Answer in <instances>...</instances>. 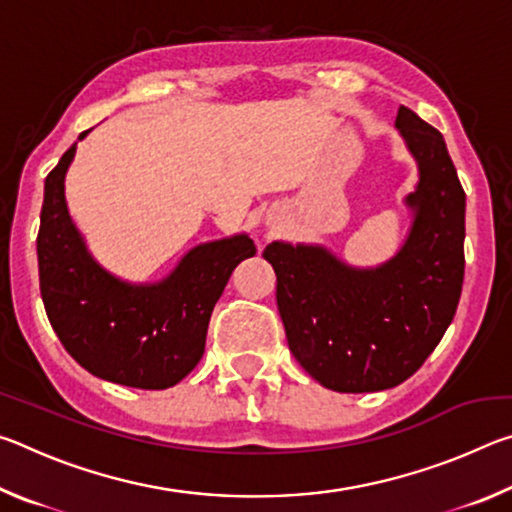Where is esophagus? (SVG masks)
Returning <instances> with one entry per match:
<instances>
[{
  "mask_svg": "<svg viewBox=\"0 0 512 512\" xmlns=\"http://www.w3.org/2000/svg\"><path fill=\"white\" fill-rule=\"evenodd\" d=\"M268 223H273V216H268Z\"/></svg>",
  "mask_w": 512,
  "mask_h": 512,
  "instance_id": "obj_1",
  "label": "esophagus"
}]
</instances>
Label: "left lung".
Instances as JSON below:
<instances>
[{"instance_id": "obj_1", "label": "left lung", "mask_w": 512, "mask_h": 512, "mask_svg": "<svg viewBox=\"0 0 512 512\" xmlns=\"http://www.w3.org/2000/svg\"><path fill=\"white\" fill-rule=\"evenodd\" d=\"M418 164L406 194L411 228L384 264L357 268L320 244L273 241L289 350L320 386L375 393L402 384L436 350L454 320L465 271V192L436 128L400 106L395 119Z\"/></svg>"}]
</instances>
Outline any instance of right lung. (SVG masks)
Listing matches in <instances>:
<instances>
[{
	"instance_id": "add662e5",
	"label": "right lung",
	"mask_w": 512,
	"mask_h": 512,
	"mask_svg": "<svg viewBox=\"0 0 512 512\" xmlns=\"http://www.w3.org/2000/svg\"><path fill=\"white\" fill-rule=\"evenodd\" d=\"M74 155L76 144L45 178L38 268L49 323L94 377L144 391L176 386L203 357L212 309L232 271L257 248L241 232L187 250L158 282L121 280L94 259L69 216L65 176Z\"/></svg>"
}]
</instances>
